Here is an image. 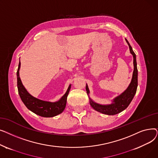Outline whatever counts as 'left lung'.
Returning <instances> with one entry per match:
<instances>
[{"label":"left lung","instance_id":"8db88e82","mask_svg":"<svg viewBox=\"0 0 158 158\" xmlns=\"http://www.w3.org/2000/svg\"><path fill=\"white\" fill-rule=\"evenodd\" d=\"M126 41L129 45L130 53L133 56L134 70L133 73H132V77L129 85L123 92H122L118 96L114 98L113 100L111 101L112 103L110 104H101L97 103L89 97V104L91 106L95 111L105 114L114 115L122 112L124 110H126L130 104L136 92L138 86V69L136 54L134 51H132V48L130 45L129 43L128 42V41L126 39ZM86 90L88 95H89V90L87 84L86 86Z\"/></svg>","mask_w":158,"mask_h":158}]
</instances>
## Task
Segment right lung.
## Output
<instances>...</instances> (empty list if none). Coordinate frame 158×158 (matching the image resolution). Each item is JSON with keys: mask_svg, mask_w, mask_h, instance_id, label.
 <instances>
[{"mask_svg": "<svg viewBox=\"0 0 158 158\" xmlns=\"http://www.w3.org/2000/svg\"><path fill=\"white\" fill-rule=\"evenodd\" d=\"M20 69V61L19 64V68L16 76H17V87L19 94L27 109L34 113L43 117H53L61 113L66 107V99L69 94L71 85H69L66 93L61 97L59 101L56 102H49L40 100L31 95L23 85L20 77L19 71Z\"/></svg>", "mask_w": 158, "mask_h": 158, "instance_id": "1", "label": "right lung"}]
</instances>
